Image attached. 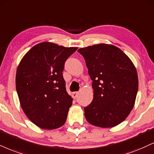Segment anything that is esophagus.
I'll use <instances>...</instances> for the list:
<instances>
[{"label": "esophagus", "instance_id": "34e87169", "mask_svg": "<svg viewBox=\"0 0 154 154\" xmlns=\"http://www.w3.org/2000/svg\"><path fill=\"white\" fill-rule=\"evenodd\" d=\"M78 95H79V92H73V94H72V96H73V98H76Z\"/></svg>", "mask_w": 154, "mask_h": 154}]
</instances>
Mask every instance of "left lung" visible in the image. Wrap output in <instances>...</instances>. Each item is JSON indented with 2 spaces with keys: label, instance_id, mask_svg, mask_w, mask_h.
<instances>
[{
  "label": "left lung",
  "instance_id": "left-lung-1",
  "mask_svg": "<svg viewBox=\"0 0 154 154\" xmlns=\"http://www.w3.org/2000/svg\"><path fill=\"white\" fill-rule=\"evenodd\" d=\"M93 81L94 98L84 108L89 123L111 128L123 122L133 109L138 79L133 62L115 45L100 43L78 50Z\"/></svg>",
  "mask_w": 154,
  "mask_h": 154
}]
</instances>
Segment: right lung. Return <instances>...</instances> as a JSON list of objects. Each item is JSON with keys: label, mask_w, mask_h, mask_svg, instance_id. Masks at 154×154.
I'll return each instance as SVG.
<instances>
[{"label": "right lung", "mask_w": 154, "mask_h": 154, "mask_svg": "<svg viewBox=\"0 0 154 154\" xmlns=\"http://www.w3.org/2000/svg\"><path fill=\"white\" fill-rule=\"evenodd\" d=\"M77 48L40 43L26 53L17 68L20 106L26 116L43 129L58 128L66 122L73 98L66 91L63 71L66 60Z\"/></svg>", "instance_id": "obj_1"}]
</instances>
